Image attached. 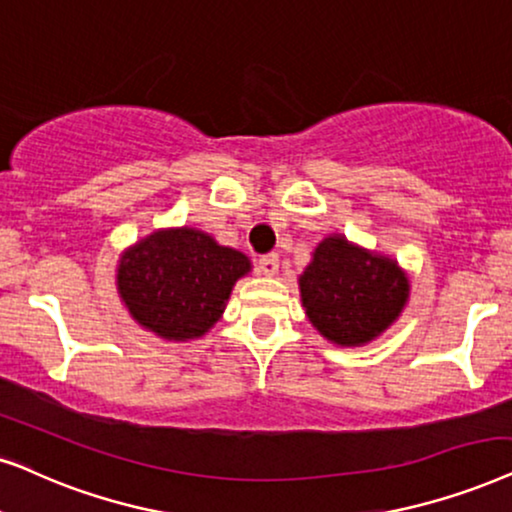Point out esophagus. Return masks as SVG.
I'll return each instance as SVG.
<instances>
[{
    "instance_id": "esophagus-1",
    "label": "esophagus",
    "mask_w": 512,
    "mask_h": 512,
    "mask_svg": "<svg viewBox=\"0 0 512 512\" xmlns=\"http://www.w3.org/2000/svg\"><path fill=\"white\" fill-rule=\"evenodd\" d=\"M277 268H280V256L277 254H265L258 258V270H261L263 275H275Z\"/></svg>"
}]
</instances>
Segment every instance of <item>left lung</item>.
Segmentation results:
<instances>
[{
  "mask_svg": "<svg viewBox=\"0 0 512 512\" xmlns=\"http://www.w3.org/2000/svg\"><path fill=\"white\" fill-rule=\"evenodd\" d=\"M409 284L388 258L367 254L343 237H327L301 275L310 322L341 345H360L381 334L402 313Z\"/></svg>",
  "mask_w": 512,
  "mask_h": 512,
  "instance_id": "left-lung-1",
  "label": "left lung"
}]
</instances>
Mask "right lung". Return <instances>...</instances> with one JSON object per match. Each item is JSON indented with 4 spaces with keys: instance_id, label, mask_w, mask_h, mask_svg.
<instances>
[{
    "instance_id": "1",
    "label": "right lung",
    "mask_w": 512,
    "mask_h": 512,
    "mask_svg": "<svg viewBox=\"0 0 512 512\" xmlns=\"http://www.w3.org/2000/svg\"><path fill=\"white\" fill-rule=\"evenodd\" d=\"M249 258L199 230H159L122 256L117 287L138 324L162 338H197L221 317Z\"/></svg>"
}]
</instances>
